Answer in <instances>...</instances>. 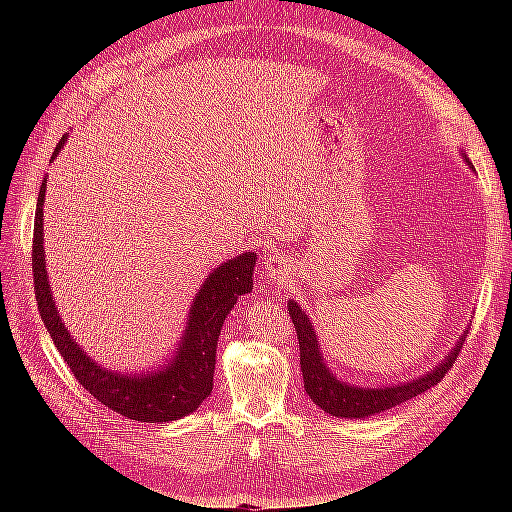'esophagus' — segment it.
Wrapping results in <instances>:
<instances>
[{"mask_svg": "<svg viewBox=\"0 0 512 512\" xmlns=\"http://www.w3.org/2000/svg\"><path fill=\"white\" fill-rule=\"evenodd\" d=\"M262 273H265L267 280L284 282L292 273V265H290V260L282 254H269L265 258V267H262Z\"/></svg>", "mask_w": 512, "mask_h": 512, "instance_id": "esophagus-1", "label": "esophagus"}]
</instances>
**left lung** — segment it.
<instances>
[{
  "mask_svg": "<svg viewBox=\"0 0 512 512\" xmlns=\"http://www.w3.org/2000/svg\"><path fill=\"white\" fill-rule=\"evenodd\" d=\"M466 164L474 170L468 158H466ZM288 312L299 337L305 391L309 397H312V401L318 408L337 418H369L425 393L427 389H431V386H436L444 378L446 371L453 367L463 342H466V331H463V335L457 339L451 352H448L431 371H425L423 376H418L414 380L389 384V386H359V384L344 382L329 369L327 361H324L322 356L312 320L307 318L301 305L290 299Z\"/></svg>",
  "mask_w": 512,
  "mask_h": 512,
  "instance_id": "left-lung-1",
  "label": "left lung"
}]
</instances>
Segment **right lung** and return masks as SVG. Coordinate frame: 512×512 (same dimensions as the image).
Wrapping results in <instances>:
<instances>
[{"mask_svg": "<svg viewBox=\"0 0 512 512\" xmlns=\"http://www.w3.org/2000/svg\"><path fill=\"white\" fill-rule=\"evenodd\" d=\"M68 141V134L61 136L51 162L59 156ZM44 192L46 177L40 185L36 222H34V247H32V269L34 288L40 316L46 331L59 354L72 369L74 378L94 395L100 404L115 410L121 416L141 423H168L192 414L213 391L215 371V348L230 309L237 305L241 294L254 288L256 254L243 252L215 267L207 280L196 292L188 312V322L179 337V344L170 359L158 369L143 371V374H123L102 367L96 359L76 344V339L61 322L59 309L53 299L49 275H46V252H44Z\"/></svg>", "mask_w": 512, "mask_h": 512, "instance_id": "add662e5", "label": "right lung"}]
</instances>
